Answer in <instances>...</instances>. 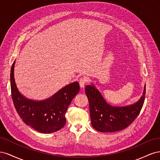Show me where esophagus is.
Returning <instances> with one entry per match:
<instances>
[{
	"label": "esophagus",
	"mask_w": 160,
	"mask_h": 160,
	"mask_svg": "<svg viewBox=\"0 0 160 160\" xmlns=\"http://www.w3.org/2000/svg\"><path fill=\"white\" fill-rule=\"evenodd\" d=\"M79 85H80L81 88H83L87 84V80L84 78H81L79 81Z\"/></svg>",
	"instance_id": "obj_1"
}]
</instances>
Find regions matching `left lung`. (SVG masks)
Returning <instances> with one entry per match:
<instances>
[{
	"label": "left lung",
	"instance_id": "1",
	"mask_svg": "<svg viewBox=\"0 0 160 160\" xmlns=\"http://www.w3.org/2000/svg\"><path fill=\"white\" fill-rule=\"evenodd\" d=\"M85 93L89 103L92 126L101 132H115L128 128L137 118L145 101L146 87L141 99L126 107L111 106L93 85H87Z\"/></svg>",
	"mask_w": 160,
	"mask_h": 160
}]
</instances>
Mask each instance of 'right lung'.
Segmentation results:
<instances>
[{
    "label": "right lung",
    "instance_id": "obj_1",
    "mask_svg": "<svg viewBox=\"0 0 160 160\" xmlns=\"http://www.w3.org/2000/svg\"><path fill=\"white\" fill-rule=\"evenodd\" d=\"M14 62L11 71V95L20 118L28 126L41 133H49L60 130L66 123L67 108L79 91L78 82L67 85L47 100H28L21 95L17 88L14 78Z\"/></svg>",
    "mask_w": 160,
    "mask_h": 160
}]
</instances>
